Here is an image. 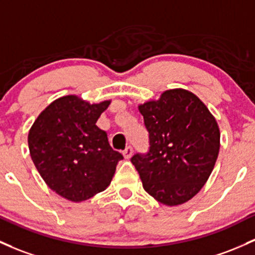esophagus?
Instances as JSON below:
<instances>
[{
  "label": "esophagus",
  "instance_id": "1",
  "mask_svg": "<svg viewBox=\"0 0 255 255\" xmlns=\"http://www.w3.org/2000/svg\"><path fill=\"white\" fill-rule=\"evenodd\" d=\"M132 155H133L132 146H127L125 150H123V156H125V158H127V159L130 158L132 157Z\"/></svg>",
  "mask_w": 255,
  "mask_h": 255
}]
</instances>
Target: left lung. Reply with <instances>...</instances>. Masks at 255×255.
<instances>
[{"label":"left lung","instance_id":"obj_1","mask_svg":"<svg viewBox=\"0 0 255 255\" xmlns=\"http://www.w3.org/2000/svg\"><path fill=\"white\" fill-rule=\"evenodd\" d=\"M149 151L130 161L147 194L166 206L191 200L214 168L220 132L213 115L191 92L177 88L139 105Z\"/></svg>","mask_w":255,"mask_h":255}]
</instances>
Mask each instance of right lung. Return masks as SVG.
Returning a JSON list of instances; mask_svg holds the SVG:
<instances>
[{
	"label": "right lung",
	"mask_w": 255,
	"mask_h": 255,
	"mask_svg": "<svg viewBox=\"0 0 255 255\" xmlns=\"http://www.w3.org/2000/svg\"><path fill=\"white\" fill-rule=\"evenodd\" d=\"M110 100L89 104L61 97L40 114L29 132V150L42 179L53 191L81 202L110 185L123 156L96 125Z\"/></svg>",
	"instance_id": "obj_1"
}]
</instances>
